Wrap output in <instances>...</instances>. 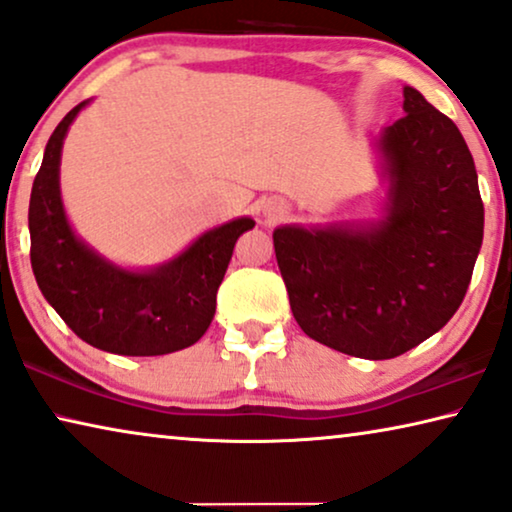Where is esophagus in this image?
<instances>
[{
	"instance_id": "34e87169",
	"label": "esophagus",
	"mask_w": 512,
	"mask_h": 512,
	"mask_svg": "<svg viewBox=\"0 0 512 512\" xmlns=\"http://www.w3.org/2000/svg\"><path fill=\"white\" fill-rule=\"evenodd\" d=\"M268 217H270V219L284 217V210H281V207H272V210H268Z\"/></svg>"
}]
</instances>
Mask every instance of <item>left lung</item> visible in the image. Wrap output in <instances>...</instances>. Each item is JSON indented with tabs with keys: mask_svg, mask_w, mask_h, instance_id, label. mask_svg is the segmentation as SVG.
<instances>
[{
	"mask_svg": "<svg viewBox=\"0 0 512 512\" xmlns=\"http://www.w3.org/2000/svg\"><path fill=\"white\" fill-rule=\"evenodd\" d=\"M404 113L381 136L390 207L379 226L272 235L295 321L355 358H397L439 332L483 244L485 207L462 133L413 87Z\"/></svg>",
	"mask_w": 512,
	"mask_h": 512,
	"instance_id": "obj_1",
	"label": "left lung"
}]
</instances>
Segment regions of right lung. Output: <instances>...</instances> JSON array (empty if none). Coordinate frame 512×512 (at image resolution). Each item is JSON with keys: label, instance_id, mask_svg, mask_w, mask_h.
<instances>
[{"label": "right lung", "instance_id": "add662e5", "mask_svg": "<svg viewBox=\"0 0 512 512\" xmlns=\"http://www.w3.org/2000/svg\"><path fill=\"white\" fill-rule=\"evenodd\" d=\"M69 110L50 136L29 198L32 270L43 298L62 321L101 351L166 355L196 344L210 328L217 291L235 242L251 219H235L205 233L152 272H127L103 261L73 235L59 198V157L73 117Z\"/></svg>", "mask_w": 512, "mask_h": 512}]
</instances>
